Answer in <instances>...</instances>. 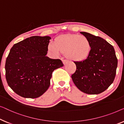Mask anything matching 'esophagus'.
I'll return each instance as SVG.
<instances>
[{"label": "esophagus", "instance_id": "34e87169", "mask_svg": "<svg viewBox=\"0 0 124 124\" xmlns=\"http://www.w3.org/2000/svg\"><path fill=\"white\" fill-rule=\"evenodd\" d=\"M62 62H63V63L64 64V65H65V64H66L68 62H69V61H68L67 60H63Z\"/></svg>", "mask_w": 124, "mask_h": 124}]
</instances>
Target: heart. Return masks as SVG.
<instances>
[{
	"label": "heart",
	"instance_id": "1",
	"mask_svg": "<svg viewBox=\"0 0 124 124\" xmlns=\"http://www.w3.org/2000/svg\"><path fill=\"white\" fill-rule=\"evenodd\" d=\"M48 50L54 55L65 53L69 60L82 61L90 54V42L86 36L78 34H64L55 38L54 43H50Z\"/></svg>",
	"mask_w": 124,
	"mask_h": 124
}]
</instances>
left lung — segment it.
Listing matches in <instances>:
<instances>
[{
    "instance_id": "obj_1",
    "label": "left lung",
    "mask_w": 124,
    "mask_h": 124,
    "mask_svg": "<svg viewBox=\"0 0 124 124\" xmlns=\"http://www.w3.org/2000/svg\"><path fill=\"white\" fill-rule=\"evenodd\" d=\"M89 40L90 54L85 60L74 62L75 72L72 81L80 90L88 94H98L114 82L117 67L114 46L103 38L86 32H80Z\"/></svg>"
}]
</instances>
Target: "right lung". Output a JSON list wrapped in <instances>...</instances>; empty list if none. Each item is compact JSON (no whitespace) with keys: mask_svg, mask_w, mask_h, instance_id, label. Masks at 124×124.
I'll return each instance as SVG.
<instances>
[{"mask_svg":"<svg viewBox=\"0 0 124 124\" xmlns=\"http://www.w3.org/2000/svg\"><path fill=\"white\" fill-rule=\"evenodd\" d=\"M49 36H33L16 43L10 49L5 69L8 85L24 98H36L50 86L54 70L63 66L59 59L46 56Z\"/></svg>","mask_w":124,"mask_h":124,"instance_id":"obj_1","label":"right lung"}]
</instances>
